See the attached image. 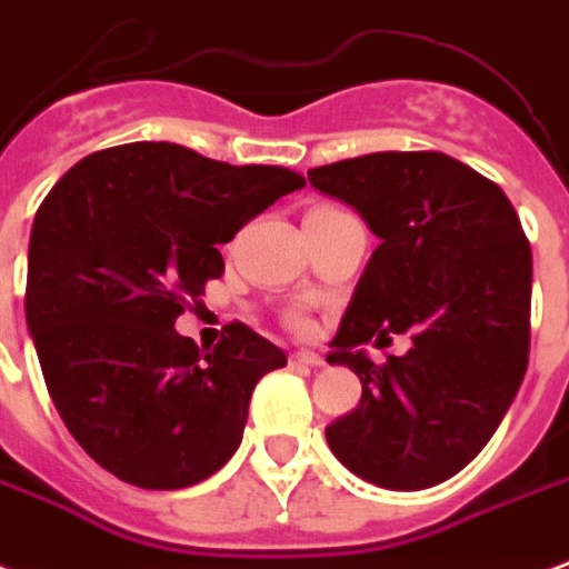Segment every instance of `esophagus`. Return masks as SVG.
I'll use <instances>...</instances> for the list:
<instances>
[{"label":"esophagus","instance_id":"esophagus-1","mask_svg":"<svg viewBox=\"0 0 569 569\" xmlns=\"http://www.w3.org/2000/svg\"><path fill=\"white\" fill-rule=\"evenodd\" d=\"M292 365H310V368H322L326 359L319 356V352H310V349H298L292 352Z\"/></svg>","mask_w":569,"mask_h":569}]
</instances>
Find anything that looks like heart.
Segmentation results:
<instances>
[{
    "instance_id": "obj_1",
    "label": "heart",
    "mask_w": 569,
    "mask_h": 569,
    "mask_svg": "<svg viewBox=\"0 0 569 569\" xmlns=\"http://www.w3.org/2000/svg\"><path fill=\"white\" fill-rule=\"evenodd\" d=\"M296 322H298V326H301V322H305V319H301V317H298V319H296Z\"/></svg>"
}]
</instances>
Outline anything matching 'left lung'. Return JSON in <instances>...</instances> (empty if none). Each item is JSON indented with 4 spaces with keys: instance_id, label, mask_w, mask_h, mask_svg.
<instances>
[{
    "instance_id": "1",
    "label": "left lung",
    "mask_w": 569,
    "mask_h": 569,
    "mask_svg": "<svg viewBox=\"0 0 569 569\" xmlns=\"http://www.w3.org/2000/svg\"><path fill=\"white\" fill-rule=\"evenodd\" d=\"M380 238L331 340L361 380L326 428L356 477L419 491L456 477L498 431L531 349V247L498 183L446 153H368L307 171ZM410 333L382 369L363 343Z\"/></svg>"
}]
</instances>
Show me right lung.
<instances>
[{"label":"right lung","mask_w":569,"mask_h":569,"mask_svg":"<svg viewBox=\"0 0 569 569\" xmlns=\"http://www.w3.org/2000/svg\"><path fill=\"white\" fill-rule=\"evenodd\" d=\"M301 187L289 168L134 141L50 189L29 234L27 328L53 407L96 465L168 491L234 456L252 389L283 368V349L231 322L201 352L174 322L222 277L217 243Z\"/></svg>","instance_id":"add662e5"}]
</instances>
